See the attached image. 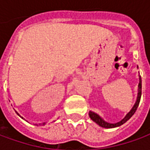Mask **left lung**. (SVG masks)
Wrapping results in <instances>:
<instances>
[{"instance_id": "1", "label": "left lung", "mask_w": 150, "mask_h": 150, "mask_svg": "<svg viewBox=\"0 0 150 150\" xmlns=\"http://www.w3.org/2000/svg\"><path fill=\"white\" fill-rule=\"evenodd\" d=\"M141 77L140 76V82H139V91H138V96H137V100H136V104L133 106V108H132V110L127 114V116L125 117L124 118L122 121H120L119 122H117V123H108L107 122L104 121L99 116L98 114L95 113V112H89V116L91 118V120H93L95 122H96L97 124L99 126H100L102 127H105V128H112V127H119L121 125H122L123 123H125L127 120H129L131 117H132V115L136 112V109L138 108V105L140 104V97H141Z\"/></svg>"}]
</instances>
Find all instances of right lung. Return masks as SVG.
I'll use <instances>...</instances> for the list:
<instances>
[{"mask_svg": "<svg viewBox=\"0 0 150 150\" xmlns=\"http://www.w3.org/2000/svg\"><path fill=\"white\" fill-rule=\"evenodd\" d=\"M15 112H16V111H15ZM16 113H17V114H18V116H19V114H18V112H16ZM20 117H21V116H20ZM22 118H23V117H22ZM45 123H43V125H45Z\"/></svg>", "mask_w": 150, "mask_h": 150, "instance_id": "right-lung-1", "label": "right lung"}]
</instances>
